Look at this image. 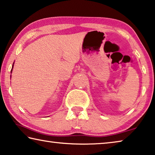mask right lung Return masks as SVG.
I'll return each mask as SVG.
<instances>
[{"label":"right lung","mask_w":155,"mask_h":155,"mask_svg":"<svg viewBox=\"0 0 155 155\" xmlns=\"http://www.w3.org/2000/svg\"><path fill=\"white\" fill-rule=\"evenodd\" d=\"M13 65H14V64H13ZM12 69H13V66H12V70H11V72H12Z\"/></svg>","instance_id":"1"}]
</instances>
